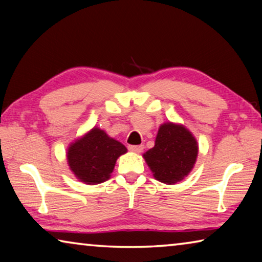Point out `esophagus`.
Returning a JSON list of instances; mask_svg holds the SVG:
<instances>
[{"mask_svg":"<svg viewBox=\"0 0 262 262\" xmlns=\"http://www.w3.org/2000/svg\"><path fill=\"white\" fill-rule=\"evenodd\" d=\"M128 149H129V151L140 154V152L143 151L144 147H143V145H129V147H128Z\"/></svg>","mask_w":262,"mask_h":262,"instance_id":"34e87169","label":"esophagus"}]
</instances>
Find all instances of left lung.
Here are the masks:
<instances>
[{"mask_svg": "<svg viewBox=\"0 0 262 262\" xmlns=\"http://www.w3.org/2000/svg\"><path fill=\"white\" fill-rule=\"evenodd\" d=\"M198 152V142L187 128L165 122L159 127L155 147L143 154V157L155 179L174 185L192 171Z\"/></svg>", "mask_w": 262, "mask_h": 262, "instance_id": "8db88e82", "label": "left lung"}]
</instances>
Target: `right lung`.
Returning <instances> with one entry per match:
<instances>
[{"instance_id": "add662e5", "label": "right lung", "mask_w": 262, "mask_h": 262, "mask_svg": "<svg viewBox=\"0 0 262 262\" xmlns=\"http://www.w3.org/2000/svg\"><path fill=\"white\" fill-rule=\"evenodd\" d=\"M126 152L127 148L122 143L94 127L69 145L67 161L79 181L97 185L110 179L117 159Z\"/></svg>"}]
</instances>
